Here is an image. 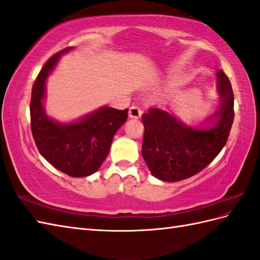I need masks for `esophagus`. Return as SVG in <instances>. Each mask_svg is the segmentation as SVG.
Instances as JSON below:
<instances>
[{
	"label": "esophagus",
	"mask_w": 260,
	"mask_h": 260,
	"mask_svg": "<svg viewBox=\"0 0 260 260\" xmlns=\"http://www.w3.org/2000/svg\"><path fill=\"white\" fill-rule=\"evenodd\" d=\"M142 115V110L139 106H135V105H133L129 108V112H128V116L131 118H140Z\"/></svg>",
	"instance_id": "34e87169"
}]
</instances>
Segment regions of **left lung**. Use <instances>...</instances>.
I'll list each match as a JSON object with an SVG mask.
<instances>
[{"mask_svg": "<svg viewBox=\"0 0 260 260\" xmlns=\"http://www.w3.org/2000/svg\"><path fill=\"white\" fill-rule=\"evenodd\" d=\"M217 89L220 106L207 119L209 128H193L159 108L143 115L142 155L156 179L176 182L190 178L221 152L235 117L233 87L222 70L217 73Z\"/></svg>", "mask_w": 260, "mask_h": 260, "instance_id": "left-lung-1", "label": "left lung"}]
</instances>
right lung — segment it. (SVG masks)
Wrapping results in <instances>:
<instances>
[{"label":"right lung","mask_w":260,"mask_h":260,"mask_svg":"<svg viewBox=\"0 0 260 260\" xmlns=\"http://www.w3.org/2000/svg\"><path fill=\"white\" fill-rule=\"evenodd\" d=\"M70 49L52 56L37 77L30 103L31 131L39 152L49 163L67 175L84 178L101 168L115 133L127 119L128 109L104 106L69 124L49 117L43 108L46 81L61 54Z\"/></svg>","instance_id":"1"}]
</instances>
